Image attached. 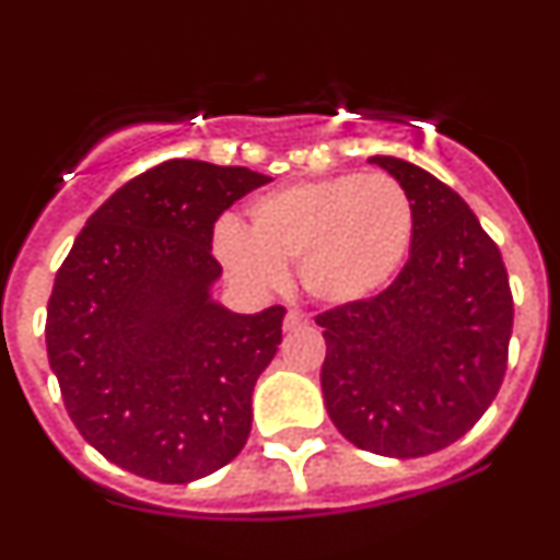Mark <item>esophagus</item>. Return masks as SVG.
Returning a JSON list of instances; mask_svg holds the SVG:
<instances>
[{
	"label": "esophagus",
	"mask_w": 560,
	"mask_h": 560,
	"mask_svg": "<svg viewBox=\"0 0 560 560\" xmlns=\"http://www.w3.org/2000/svg\"><path fill=\"white\" fill-rule=\"evenodd\" d=\"M306 322L308 319L301 312H298V308H290V312H287V316H284V330H295V327H303Z\"/></svg>",
	"instance_id": "1"
}]
</instances>
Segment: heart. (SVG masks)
Returning <instances> with one entry per match:
<instances>
[{"label": "heart", "mask_w": 560, "mask_h": 560, "mask_svg": "<svg viewBox=\"0 0 560 560\" xmlns=\"http://www.w3.org/2000/svg\"><path fill=\"white\" fill-rule=\"evenodd\" d=\"M415 238L409 191L387 173H341L298 180L248 206V230L222 219L219 262L248 290H273L287 262L308 295L343 306L382 292L398 276Z\"/></svg>", "instance_id": "1"}]
</instances>
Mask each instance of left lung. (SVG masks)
<instances>
[{"mask_svg": "<svg viewBox=\"0 0 560 560\" xmlns=\"http://www.w3.org/2000/svg\"><path fill=\"white\" fill-rule=\"evenodd\" d=\"M409 191L415 238L385 292L316 316L322 398L360 450L420 457L488 411L510 354V279L499 246L455 189L411 162L371 156Z\"/></svg>", "mask_w": 560, "mask_h": 560, "instance_id": "8db88e82", "label": "left lung"}]
</instances>
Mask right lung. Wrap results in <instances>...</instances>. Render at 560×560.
<instances>
[{"label":"right lung","mask_w":560,"mask_h":560,"mask_svg":"<svg viewBox=\"0 0 560 560\" xmlns=\"http://www.w3.org/2000/svg\"><path fill=\"white\" fill-rule=\"evenodd\" d=\"M268 175L171 160L89 217L45 319L67 415L107 460L184 485L228 466L252 393L281 343L284 306L235 314L211 298L213 224Z\"/></svg>","instance_id":"1"}]
</instances>
